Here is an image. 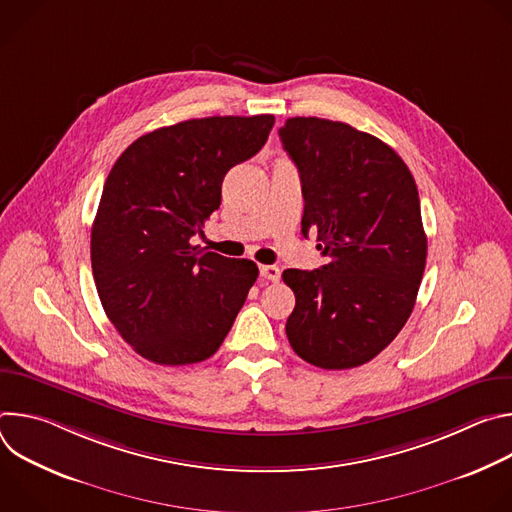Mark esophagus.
I'll list each match as a JSON object with an SVG mask.
<instances>
[{"label": "esophagus", "mask_w": 512, "mask_h": 512, "mask_svg": "<svg viewBox=\"0 0 512 512\" xmlns=\"http://www.w3.org/2000/svg\"><path fill=\"white\" fill-rule=\"evenodd\" d=\"M259 273H261V277L267 279V281H279V277H281V271H279V267H275V265H261V267H259Z\"/></svg>", "instance_id": "obj_1"}]
</instances>
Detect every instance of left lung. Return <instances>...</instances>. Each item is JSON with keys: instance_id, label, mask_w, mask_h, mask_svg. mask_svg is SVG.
I'll return each instance as SVG.
<instances>
[{"instance_id": "8db88e82", "label": "left lung", "mask_w": 512, "mask_h": 512, "mask_svg": "<svg viewBox=\"0 0 512 512\" xmlns=\"http://www.w3.org/2000/svg\"><path fill=\"white\" fill-rule=\"evenodd\" d=\"M279 137L302 178V233L330 259L283 271L296 294L287 340L314 367H360L415 306L427 257L415 180L385 141L342 121L291 117Z\"/></svg>"}]
</instances>
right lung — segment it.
<instances>
[{"mask_svg":"<svg viewBox=\"0 0 512 512\" xmlns=\"http://www.w3.org/2000/svg\"><path fill=\"white\" fill-rule=\"evenodd\" d=\"M273 115L188 119L137 137L111 168L91 231L103 310L156 364L212 356L259 269L190 243L221 206L225 174L267 141Z\"/></svg>","mask_w":512,"mask_h":512,"instance_id":"obj_1","label":"right lung"}]
</instances>
